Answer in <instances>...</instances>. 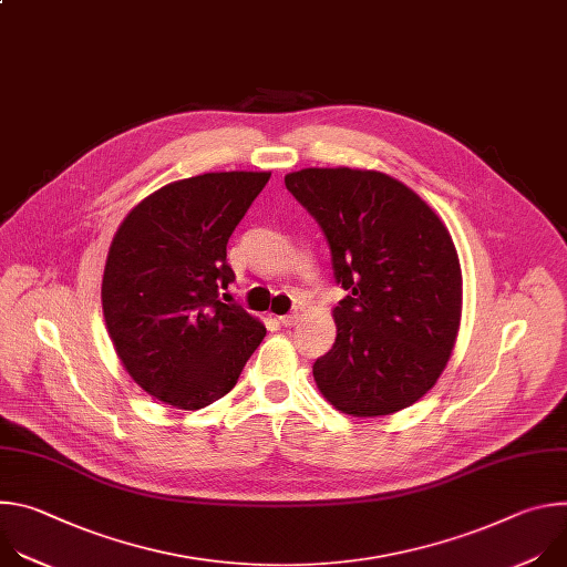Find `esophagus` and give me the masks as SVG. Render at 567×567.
I'll use <instances>...</instances> for the list:
<instances>
[{"label":"esophagus","instance_id":"34e87169","mask_svg":"<svg viewBox=\"0 0 567 567\" xmlns=\"http://www.w3.org/2000/svg\"><path fill=\"white\" fill-rule=\"evenodd\" d=\"M302 311H305V309H302V307H296V309H293V311H289V313H285V316H280V318H278V320H280V322H282V326H285V328H291V326H296V322H298V320H300V318H302Z\"/></svg>","mask_w":567,"mask_h":567}]
</instances>
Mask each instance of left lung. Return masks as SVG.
<instances>
[{
    "label": "left lung",
    "mask_w": 567,
    "mask_h": 567,
    "mask_svg": "<svg viewBox=\"0 0 567 567\" xmlns=\"http://www.w3.org/2000/svg\"><path fill=\"white\" fill-rule=\"evenodd\" d=\"M287 190L332 251L337 341L313 381L352 417L409 409L444 372L462 316V269L449 228L406 184L359 168H305Z\"/></svg>",
    "instance_id": "8db88e82"
}]
</instances>
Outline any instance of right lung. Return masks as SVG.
Segmentation results:
<instances>
[{"instance_id": "right-lung-1", "label": "right lung", "mask_w": 567, "mask_h": 567, "mask_svg": "<svg viewBox=\"0 0 567 567\" xmlns=\"http://www.w3.org/2000/svg\"><path fill=\"white\" fill-rule=\"evenodd\" d=\"M271 173H206L173 182L121 221L101 300L114 350L158 401L199 411L233 390L267 328L219 300L233 282L228 237Z\"/></svg>"}]
</instances>
